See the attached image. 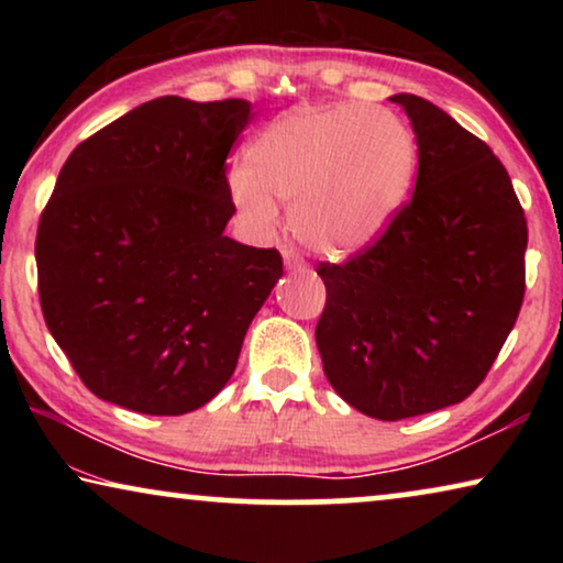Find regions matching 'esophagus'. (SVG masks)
I'll use <instances>...</instances> for the list:
<instances>
[{
  "label": "esophagus",
  "instance_id": "34e87169",
  "mask_svg": "<svg viewBox=\"0 0 563 563\" xmlns=\"http://www.w3.org/2000/svg\"><path fill=\"white\" fill-rule=\"evenodd\" d=\"M282 256H284V264H287V268H305V258L299 256L295 249H284Z\"/></svg>",
  "mask_w": 563,
  "mask_h": 563
}]
</instances>
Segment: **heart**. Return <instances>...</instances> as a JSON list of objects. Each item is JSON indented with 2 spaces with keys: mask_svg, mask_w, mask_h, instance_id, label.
<instances>
[{
  "mask_svg": "<svg viewBox=\"0 0 563 563\" xmlns=\"http://www.w3.org/2000/svg\"><path fill=\"white\" fill-rule=\"evenodd\" d=\"M418 172V143L395 112L366 104L299 107L256 137L230 195L258 230L279 222L276 200L307 249L353 256L387 233Z\"/></svg>",
  "mask_w": 563,
  "mask_h": 563,
  "instance_id": "heart-1",
  "label": "heart"
}]
</instances>
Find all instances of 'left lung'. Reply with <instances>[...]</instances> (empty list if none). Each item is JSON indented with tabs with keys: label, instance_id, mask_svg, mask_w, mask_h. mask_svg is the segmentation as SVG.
<instances>
[{
	"label": "left lung",
	"instance_id": "obj_1",
	"mask_svg": "<svg viewBox=\"0 0 563 563\" xmlns=\"http://www.w3.org/2000/svg\"><path fill=\"white\" fill-rule=\"evenodd\" d=\"M418 137L415 195L379 241L325 282L314 341L328 382L376 420L466 399L484 382L526 295L528 222L505 166L451 114L389 97Z\"/></svg>",
	"mask_w": 563,
	"mask_h": 563
}]
</instances>
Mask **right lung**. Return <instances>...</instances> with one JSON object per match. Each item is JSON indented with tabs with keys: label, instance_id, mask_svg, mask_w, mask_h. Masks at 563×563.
<instances>
[{
	"label": "right lung",
	"instance_id": "add662e5",
	"mask_svg": "<svg viewBox=\"0 0 563 563\" xmlns=\"http://www.w3.org/2000/svg\"><path fill=\"white\" fill-rule=\"evenodd\" d=\"M251 102L151 99L76 145L35 238L45 325L89 391L143 415L210 402L282 279L225 235Z\"/></svg>",
	"mask_w": 563,
	"mask_h": 563
}]
</instances>
